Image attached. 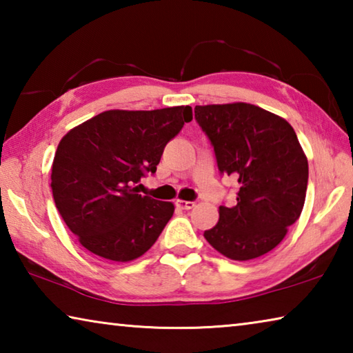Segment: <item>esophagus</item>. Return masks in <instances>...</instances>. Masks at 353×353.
<instances>
[{"instance_id":"34e87169","label":"esophagus","mask_w":353,"mask_h":353,"mask_svg":"<svg viewBox=\"0 0 353 353\" xmlns=\"http://www.w3.org/2000/svg\"><path fill=\"white\" fill-rule=\"evenodd\" d=\"M176 205L179 207V208H182V210H191V208H193L196 204L193 201H182V199H177L176 201Z\"/></svg>"}]
</instances>
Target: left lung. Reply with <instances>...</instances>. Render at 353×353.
Wrapping results in <instances>:
<instances>
[{"label": "left lung", "mask_w": 353, "mask_h": 353, "mask_svg": "<svg viewBox=\"0 0 353 353\" xmlns=\"http://www.w3.org/2000/svg\"><path fill=\"white\" fill-rule=\"evenodd\" d=\"M218 170L238 181L236 204L219 207L205 240L230 260L248 261L279 246L305 202L308 162L291 124L248 103L196 105Z\"/></svg>", "instance_id": "1"}]
</instances>
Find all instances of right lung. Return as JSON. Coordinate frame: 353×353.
I'll list each match as a JSON object with an SVG mask.
<instances>
[{
  "instance_id": "obj_1",
  "label": "right lung",
  "mask_w": 353,
  "mask_h": 353,
  "mask_svg": "<svg viewBox=\"0 0 353 353\" xmlns=\"http://www.w3.org/2000/svg\"><path fill=\"white\" fill-rule=\"evenodd\" d=\"M193 119L190 105L105 110L59 143L51 188L59 213L92 254L132 261L151 249L174 213L172 202L139 194L166 143Z\"/></svg>"
}]
</instances>
